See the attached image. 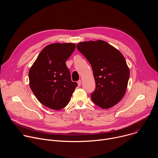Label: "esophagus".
Here are the masks:
<instances>
[{"mask_svg":"<svg viewBox=\"0 0 158 158\" xmlns=\"http://www.w3.org/2000/svg\"><path fill=\"white\" fill-rule=\"evenodd\" d=\"M77 84H78L79 86H80V85H81V80H79V81H77Z\"/></svg>","mask_w":158,"mask_h":158,"instance_id":"esophagus-1","label":"esophagus"}]
</instances>
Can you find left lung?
<instances>
[{"label": "left lung", "instance_id": "8db88e82", "mask_svg": "<svg viewBox=\"0 0 158 158\" xmlns=\"http://www.w3.org/2000/svg\"><path fill=\"white\" fill-rule=\"evenodd\" d=\"M77 50L91 64L96 88L92 101L102 109L118 104L125 94L129 69L123 54L103 40L80 42Z\"/></svg>", "mask_w": 158, "mask_h": 158}]
</instances>
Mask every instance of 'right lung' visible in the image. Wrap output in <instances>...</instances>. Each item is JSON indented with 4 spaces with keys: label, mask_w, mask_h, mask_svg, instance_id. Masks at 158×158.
Instances as JSON below:
<instances>
[{
    "label": "right lung",
    "mask_w": 158,
    "mask_h": 158,
    "mask_svg": "<svg viewBox=\"0 0 158 158\" xmlns=\"http://www.w3.org/2000/svg\"><path fill=\"white\" fill-rule=\"evenodd\" d=\"M75 48L73 43L50 44L42 49L29 70L32 91L41 104L51 109L65 107L77 86L65 64Z\"/></svg>",
    "instance_id": "1"
}]
</instances>
